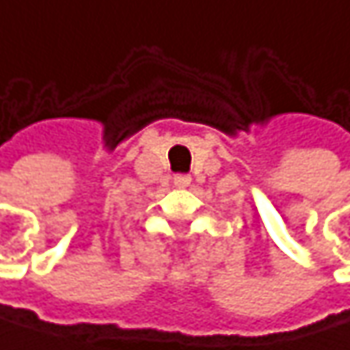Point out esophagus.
Returning <instances> with one entry per match:
<instances>
[{
    "mask_svg": "<svg viewBox=\"0 0 350 350\" xmlns=\"http://www.w3.org/2000/svg\"><path fill=\"white\" fill-rule=\"evenodd\" d=\"M189 183H191V177L189 175H177L175 177V185L177 187H187Z\"/></svg>",
    "mask_w": 350,
    "mask_h": 350,
    "instance_id": "esophagus-1",
    "label": "esophagus"
}]
</instances>
